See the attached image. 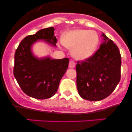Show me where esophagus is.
Segmentation results:
<instances>
[{
    "instance_id": "34e87169",
    "label": "esophagus",
    "mask_w": 132,
    "mask_h": 132,
    "mask_svg": "<svg viewBox=\"0 0 132 132\" xmlns=\"http://www.w3.org/2000/svg\"><path fill=\"white\" fill-rule=\"evenodd\" d=\"M75 62L73 60H70L69 63V67L70 68H74V67H75Z\"/></svg>"
}]
</instances>
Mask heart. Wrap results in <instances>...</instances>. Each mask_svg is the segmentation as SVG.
Masks as SVG:
<instances>
[{"label":"heart","mask_w":132,"mask_h":132,"mask_svg":"<svg viewBox=\"0 0 132 132\" xmlns=\"http://www.w3.org/2000/svg\"><path fill=\"white\" fill-rule=\"evenodd\" d=\"M99 41L98 34L95 31L85 29L70 31L62 38L63 44L72 49V56L79 60L92 56L98 46Z\"/></svg>","instance_id":"1"}]
</instances>
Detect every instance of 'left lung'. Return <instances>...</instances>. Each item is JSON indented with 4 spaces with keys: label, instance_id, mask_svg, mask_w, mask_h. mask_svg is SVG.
<instances>
[{
    "label": "left lung",
    "instance_id": "1",
    "mask_svg": "<svg viewBox=\"0 0 132 132\" xmlns=\"http://www.w3.org/2000/svg\"><path fill=\"white\" fill-rule=\"evenodd\" d=\"M104 42L94 54L77 61V85L81 97L100 101L113 92L120 80L121 55L113 40L103 33Z\"/></svg>",
    "mask_w": 132,
    "mask_h": 132
}]
</instances>
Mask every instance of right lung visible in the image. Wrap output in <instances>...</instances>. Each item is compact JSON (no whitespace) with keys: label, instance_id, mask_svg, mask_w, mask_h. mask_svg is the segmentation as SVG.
I'll use <instances>...</instances> for the list:
<instances>
[{"label":"right lung","instance_id":"1","mask_svg":"<svg viewBox=\"0 0 132 132\" xmlns=\"http://www.w3.org/2000/svg\"><path fill=\"white\" fill-rule=\"evenodd\" d=\"M54 28L51 27L27 36L15 50L14 75L25 94L38 100H45L56 93L60 82L68 68L69 58L38 59L33 55L31 46L37 40H45L56 46Z\"/></svg>","mask_w":132,"mask_h":132}]
</instances>
